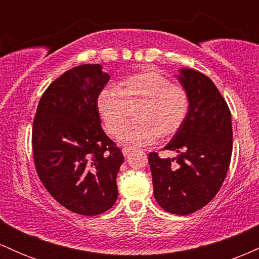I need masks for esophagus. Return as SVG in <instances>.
Here are the masks:
<instances>
[{
	"instance_id": "34e87169",
	"label": "esophagus",
	"mask_w": 259,
	"mask_h": 259,
	"mask_svg": "<svg viewBox=\"0 0 259 259\" xmlns=\"http://www.w3.org/2000/svg\"><path fill=\"white\" fill-rule=\"evenodd\" d=\"M133 148L132 147H123V150H121V152H123L124 156H127L129 153H132Z\"/></svg>"
}]
</instances>
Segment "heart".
I'll return each mask as SVG.
<instances>
[{
  "mask_svg": "<svg viewBox=\"0 0 259 259\" xmlns=\"http://www.w3.org/2000/svg\"><path fill=\"white\" fill-rule=\"evenodd\" d=\"M139 105L138 121L123 128L128 107ZM96 108L111 135L119 132V141L146 146L162 136L179 132L189 111V96L180 85L154 70L133 74L118 82L117 89L106 86L96 97Z\"/></svg>",
  "mask_w": 259,
  "mask_h": 259,
  "instance_id": "heart-1",
  "label": "heart"
}]
</instances>
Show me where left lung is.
I'll list each match as a JSON object with an SVG mask.
<instances>
[{
    "label": "left lung",
    "instance_id": "obj_1",
    "mask_svg": "<svg viewBox=\"0 0 259 259\" xmlns=\"http://www.w3.org/2000/svg\"><path fill=\"white\" fill-rule=\"evenodd\" d=\"M179 73L177 78L189 96V111L164 147L179 154L170 159L151 152L148 163L159 206L186 215L209 203L222 187L231 159L233 126L230 109L214 82L189 68Z\"/></svg>",
    "mask_w": 259,
    "mask_h": 259
}]
</instances>
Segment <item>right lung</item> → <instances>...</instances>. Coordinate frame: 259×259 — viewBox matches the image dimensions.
<instances>
[{
  "label": "right lung",
  "mask_w": 259,
  "mask_h": 259,
  "mask_svg": "<svg viewBox=\"0 0 259 259\" xmlns=\"http://www.w3.org/2000/svg\"><path fill=\"white\" fill-rule=\"evenodd\" d=\"M109 79L100 64L67 70L44 92L32 123L38 178L58 203L76 214H101L118 197L124 157L103 132L96 108Z\"/></svg>",
  "instance_id": "obj_1"
}]
</instances>
